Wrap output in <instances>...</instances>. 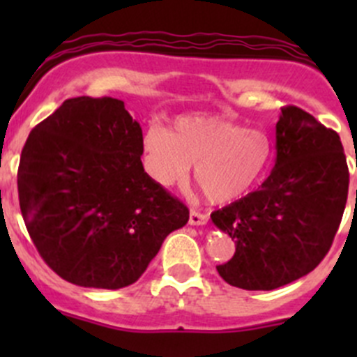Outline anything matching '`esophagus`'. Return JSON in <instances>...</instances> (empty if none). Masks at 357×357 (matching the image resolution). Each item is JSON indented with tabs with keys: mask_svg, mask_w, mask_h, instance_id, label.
I'll list each match as a JSON object with an SVG mask.
<instances>
[{
	"mask_svg": "<svg viewBox=\"0 0 357 357\" xmlns=\"http://www.w3.org/2000/svg\"><path fill=\"white\" fill-rule=\"evenodd\" d=\"M207 221H208L207 214H202V212H197V211L190 212V225L192 226H204L207 225Z\"/></svg>",
	"mask_w": 357,
	"mask_h": 357,
	"instance_id": "esophagus-1",
	"label": "esophagus"
}]
</instances>
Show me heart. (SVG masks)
Here are the masks:
<instances>
[{
	"instance_id": "heart-1",
	"label": "heart",
	"mask_w": 357,
	"mask_h": 357,
	"mask_svg": "<svg viewBox=\"0 0 357 357\" xmlns=\"http://www.w3.org/2000/svg\"><path fill=\"white\" fill-rule=\"evenodd\" d=\"M145 165L164 188L183 186L195 164V181L212 204L247 195L271 160V139L218 115H183L171 131L150 126L143 135Z\"/></svg>"
}]
</instances>
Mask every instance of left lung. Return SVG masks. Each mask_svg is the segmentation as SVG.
<instances>
[{"label":"left lung","instance_id":"left-lung-1","mask_svg":"<svg viewBox=\"0 0 357 357\" xmlns=\"http://www.w3.org/2000/svg\"><path fill=\"white\" fill-rule=\"evenodd\" d=\"M349 169L340 138L297 107L276 122L275 167L261 188L211 214L235 240L218 273L243 290H275L311 273L340 225Z\"/></svg>","mask_w":357,"mask_h":357}]
</instances>
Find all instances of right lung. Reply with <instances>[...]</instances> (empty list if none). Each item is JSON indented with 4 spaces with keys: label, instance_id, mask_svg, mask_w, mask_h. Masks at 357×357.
<instances>
[{
    "label": "right lung",
    "instance_id": "1",
    "mask_svg": "<svg viewBox=\"0 0 357 357\" xmlns=\"http://www.w3.org/2000/svg\"><path fill=\"white\" fill-rule=\"evenodd\" d=\"M142 126L115 98L66 100L29 135L19 200L46 264L79 287L132 285L165 236L188 222L142 164Z\"/></svg>",
    "mask_w": 357,
    "mask_h": 357
}]
</instances>
